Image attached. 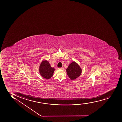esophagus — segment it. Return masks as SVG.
<instances>
[{
    "label": "esophagus",
    "instance_id": "esophagus-1",
    "mask_svg": "<svg viewBox=\"0 0 122 122\" xmlns=\"http://www.w3.org/2000/svg\"><path fill=\"white\" fill-rule=\"evenodd\" d=\"M63 67H59V70H63Z\"/></svg>",
    "mask_w": 122,
    "mask_h": 122
}]
</instances>
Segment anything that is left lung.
<instances>
[{
	"instance_id": "left-lung-1",
	"label": "left lung",
	"mask_w": 122,
	"mask_h": 122,
	"mask_svg": "<svg viewBox=\"0 0 122 122\" xmlns=\"http://www.w3.org/2000/svg\"><path fill=\"white\" fill-rule=\"evenodd\" d=\"M66 71L69 78L71 80H74L80 76L82 70L78 65L74 61L69 65Z\"/></svg>"
}]
</instances>
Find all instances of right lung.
<instances>
[{
    "label": "right lung",
    "instance_id": "right-lung-1",
    "mask_svg": "<svg viewBox=\"0 0 122 122\" xmlns=\"http://www.w3.org/2000/svg\"><path fill=\"white\" fill-rule=\"evenodd\" d=\"M39 72L44 78L48 79L53 75L55 69L52 67L49 62L47 61H43L39 66Z\"/></svg>",
    "mask_w": 122,
    "mask_h": 122
}]
</instances>
